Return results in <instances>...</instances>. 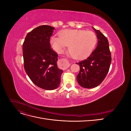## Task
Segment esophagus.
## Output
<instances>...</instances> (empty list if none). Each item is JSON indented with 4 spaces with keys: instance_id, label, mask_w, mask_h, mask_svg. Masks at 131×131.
Listing matches in <instances>:
<instances>
[{
    "instance_id": "34e87169",
    "label": "esophagus",
    "mask_w": 131,
    "mask_h": 131,
    "mask_svg": "<svg viewBox=\"0 0 131 131\" xmlns=\"http://www.w3.org/2000/svg\"><path fill=\"white\" fill-rule=\"evenodd\" d=\"M59 62H60L61 64L63 66V67H64V68H68V67L70 66V64L69 62V61L66 58H61L59 59Z\"/></svg>"
}]
</instances>
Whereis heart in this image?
<instances>
[{"instance_id": "b5f03b06", "label": "heart", "mask_w": 131, "mask_h": 131, "mask_svg": "<svg viewBox=\"0 0 131 131\" xmlns=\"http://www.w3.org/2000/svg\"><path fill=\"white\" fill-rule=\"evenodd\" d=\"M59 36L51 38L50 43L57 52L69 46V52L75 58H86L91 53L97 41L96 34L92 31L67 29L61 31Z\"/></svg>"}]
</instances>
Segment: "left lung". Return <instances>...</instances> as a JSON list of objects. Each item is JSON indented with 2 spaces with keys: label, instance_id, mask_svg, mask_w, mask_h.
Returning a JSON list of instances; mask_svg holds the SVG:
<instances>
[{
  "label": "left lung",
  "instance_id": "8db88e82",
  "mask_svg": "<svg viewBox=\"0 0 131 131\" xmlns=\"http://www.w3.org/2000/svg\"><path fill=\"white\" fill-rule=\"evenodd\" d=\"M93 29L98 38L96 49L88 58L77 63L80 68L77 81L86 89L93 88L101 84L109 72L112 62L108 39L100 30Z\"/></svg>",
  "mask_w": 131,
  "mask_h": 131
}]
</instances>
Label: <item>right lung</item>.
Segmentation results:
<instances>
[{
    "instance_id": "add662e5",
    "label": "right lung",
    "mask_w": 131,
    "mask_h": 131,
    "mask_svg": "<svg viewBox=\"0 0 131 131\" xmlns=\"http://www.w3.org/2000/svg\"><path fill=\"white\" fill-rule=\"evenodd\" d=\"M54 28L39 26L27 34L23 43L24 68L34 84L41 89L57 88L63 70L57 66V53L51 49L50 42Z\"/></svg>"
}]
</instances>
